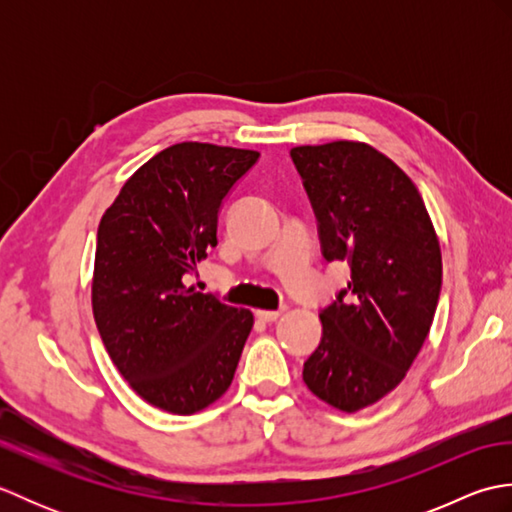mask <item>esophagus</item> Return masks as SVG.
<instances>
[{
    "label": "esophagus",
    "instance_id": "obj_1",
    "mask_svg": "<svg viewBox=\"0 0 512 512\" xmlns=\"http://www.w3.org/2000/svg\"><path fill=\"white\" fill-rule=\"evenodd\" d=\"M281 312L284 310H257V319L259 321H277L281 317Z\"/></svg>",
    "mask_w": 512,
    "mask_h": 512
}]
</instances>
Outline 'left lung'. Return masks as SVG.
Instances as JSON below:
<instances>
[{
	"mask_svg": "<svg viewBox=\"0 0 512 512\" xmlns=\"http://www.w3.org/2000/svg\"><path fill=\"white\" fill-rule=\"evenodd\" d=\"M319 220L323 257L352 281L321 310L323 336L303 383L354 413L394 391L431 330L442 286L440 239L420 191L394 160L358 140L292 147Z\"/></svg>",
	"mask_w": 512,
	"mask_h": 512,
	"instance_id": "obj_1",
	"label": "left lung"
}]
</instances>
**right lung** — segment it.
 Instances as JSON below:
<instances>
[{
	"label": "right lung",
	"mask_w": 512,
	"mask_h": 512,
	"mask_svg": "<svg viewBox=\"0 0 512 512\" xmlns=\"http://www.w3.org/2000/svg\"><path fill=\"white\" fill-rule=\"evenodd\" d=\"M259 151L178 143L147 160L96 235L92 312L136 394L191 416L231 387L253 312L184 286L217 246V211Z\"/></svg>",
	"instance_id": "obj_1"
}]
</instances>
